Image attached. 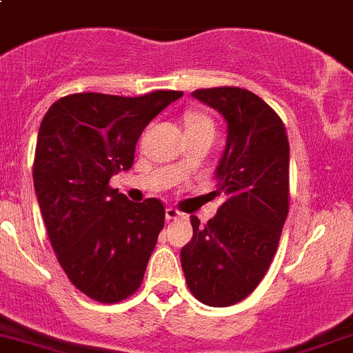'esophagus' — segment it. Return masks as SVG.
<instances>
[{
	"label": "esophagus",
	"instance_id": "1",
	"mask_svg": "<svg viewBox=\"0 0 353 353\" xmlns=\"http://www.w3.org/2000/svg\"><path fill=\"white\" fill-rule=\"evenodd\" d=\"M183 213L176 208H166V221H176V219H183Z\"/></svg>",
	"mask_w": 353,
	"mask_h": 353
}]
</instances>
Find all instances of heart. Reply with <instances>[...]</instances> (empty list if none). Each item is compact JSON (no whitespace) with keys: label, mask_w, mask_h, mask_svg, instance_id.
<instances>
[{"label":"heart","mask_w":353,"mask_h":353,"mask_svg":"<svg viewBox=\"0 0 353 353\" xmlns=\"http://www.w3.org/2000/svg\"><path fill=\"white\" fill-rule=\"evenodd\" d=\"M187 129H210L213 131V124L203 113H189L185 117V131Z\"/></svg>","instance_id":"1"}]
</instances>
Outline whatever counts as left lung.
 <instances>
[{"mask_svg":"<svg viewBox=\"0 0 353 353\" xmlns=\"http://www.w3.org/2000/svg\"><path fill=\"white\" fill-rule=\"evenodd\" d=\"M192 96L228 124L215 170L225 201L182 248V270L196 299L224 308L243 301L266 274L289 213V140L282 119L240 87L198 89Z\"/></svg>","mask_w":353,"mask_h":353,"instance_id":"obj_1","label":"left lung"}]
</instances>
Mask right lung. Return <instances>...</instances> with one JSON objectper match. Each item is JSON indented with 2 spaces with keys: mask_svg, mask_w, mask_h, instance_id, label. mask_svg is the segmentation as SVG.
I'll use <instances>...</instances> for the list:
<instances>
[{
  "mask_svg": "<svg viewBox=\"0 0 353 353\" xmlns=\"http://www.w3.org/2000/svg\"><path fill=\"white\" fill-rule=\"evenodd\" d=\"M182 96L80 92L54 103L41 121L33 166L38 205L61 268L94 301H122L143 280L164 206L155 198L129 201L108 182L132 166L148 122Z\"/></svg>",
  "mask_w": 353,
  "mask_h": 353,
  "instance_id": "right-lung-1",
  "label": "right lung"
}]
</instances>
